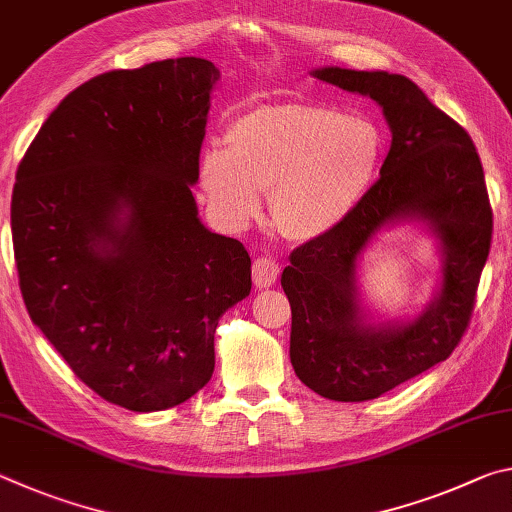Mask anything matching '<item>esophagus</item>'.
<instances>
[{"mask_svg": "<svg viewBox=\"0 0 512 512\" xmlns=\"http://www.w3.org/2000/svg\"><path fill=\"white\" fill-rule=\"evenodd\" d=\"M277 275H280V266H277L275 259L271 257H257L253 264V282L259 289L273 287Z\"/></svg>", "mask_w": 512, "mask_h": 512, "instance_id": "obj_1", "label": "esophagus"}]
</instances>
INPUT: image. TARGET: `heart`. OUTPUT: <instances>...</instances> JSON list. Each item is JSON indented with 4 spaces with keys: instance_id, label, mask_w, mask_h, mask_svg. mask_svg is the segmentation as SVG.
<instances>
[{
    "instance_id": "1",
    "label": "heart",
    "mask_w": 512,
    "mask_h": 512,
    "mask_svg": "<svg viewBox=\"0 0 512 512\" xmlns=\"http://www.w3.org/2000/svg\"><path fill=\"white\" fill-rule=\"evenodd\" d=\"M225 151L207 149L201 189L216 216L246 228L268 194V223L289 241L339 228L375 183L381 135L366 117L307 103L264 106L237 117Z\"/></svg>"
}]
</instances>
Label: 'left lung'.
I'll return each instance as SVG.
<instances>
[{
  "instance_id": "left-lung-1",
  "label": "left lung",
  "mask_w": 512,
  "mask_h": 512,
  "mask_svg": "<svg viewBox=\"0 0 512 512\" xmlns=\"http://www.w3.org/2000/svg\"><path fill=\"white\" fill-rule=\"evenodd\" d=\"M311 74L377 101L393 133L361 205L329 235L293 250L282 273L298 379L327 400L366 402L445 361L461 343L490 253L492 210L472 137L411 79L341 67ZM397 220L428 223L444 253V280L418 319L368 324L356 262L369 239Z\"/></svg>"
}]
</instances>
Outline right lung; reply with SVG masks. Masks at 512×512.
Returning <instances> with one entry per match:
<instances>
[{"mask_svg": "<svg viewBox=\"0 0 512 512\" xmlns=\"http://www.w3.org/2000/svg\"><path fill=\"white\" fill-rule=\"evenodd\" d=\"M219 79L194 56L94 76L15 173L29 316L85 386L135 413L201 391L219 318L253 287L248 250L207 230L192 194Z\"/></svg>", "mask_w": 512, "mask_h": 512, "instance_id": "1", "label": "right lung"}]
</instances>
